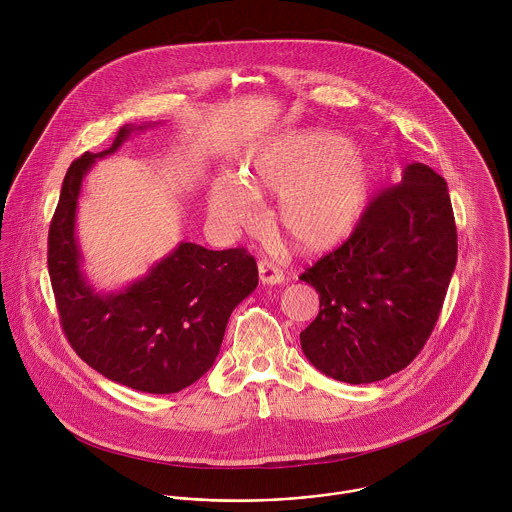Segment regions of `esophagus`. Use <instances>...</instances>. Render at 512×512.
<instances>
[{"instance_id": "obj_1", "label": "esophagus", "mask_w": 512, "mask_h": 512, "mask_svg": "<svg viewBox=\"0 0 512 512\" xmlns=\"http://www.w3.org/2000/svg\"><path fill=\"white\" fill-rule=\"evenodd\" d=\"M258 276L264 286H278L284 282V274L268 260L258 262Z\"/></svg>"}]
</instances>
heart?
<instances>
[{
	"label": "heart",
	"mask_w": 512,
	"mask_h": 512,
	"mask_svg": "<svg viewBox=\"0 0 512 512\" xmlns=\"http://www.w3.org/2000/svg\"><path fill=\"white\" fill-rule=\"evenodd\" d=\"M374 189V167L341 136L293 130L252 147L238 175H219L209 189V213L222 230L248 228L252 197L278 195L276 228L307 254L347 240L363 219Z\"/></svg>",
	"instance_id": "obj_1"
}]
</instances>
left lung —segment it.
<instances>
[{"label": "left lung", "instance_id": "8db88e82", "mask_svg": "<svg viewBox=\"0 0 512 512\" xmlns=\"http://www.w3.org/2000/svg\"><path fill=\"white\" fill-rule=\"evenodd\" d=\"M457 262L445 179L424 163L370 203L351 238L301 274L319 315L299 333L309 363L349 384L382 380L422 351Z\"/></svg>", "mask_w": 512, "mask_h": 512}]
</instances>
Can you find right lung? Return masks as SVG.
<instances>
[{
	"mask_svg": "<svg viewBox=\"0 0 512 512\" xmlns=\"http://www.w3.org/2000/svg\"><path fill=\"white\" fill-rule=\"evenodd\" d=\"M155 124H126L108 149L71 163L49 228V276L63 329L86 365L128 388L173 394L215 365L228 317L256 290L258 268L242 248L179 242L120 290L98 292L86 278L76 236L82 181L96 159Z\"/></svg>",
	"mask_w": 512,
	"mask_h": 512,
	"instance_id": "obj_1",
	"label": "right lung"
}]
</instances>
